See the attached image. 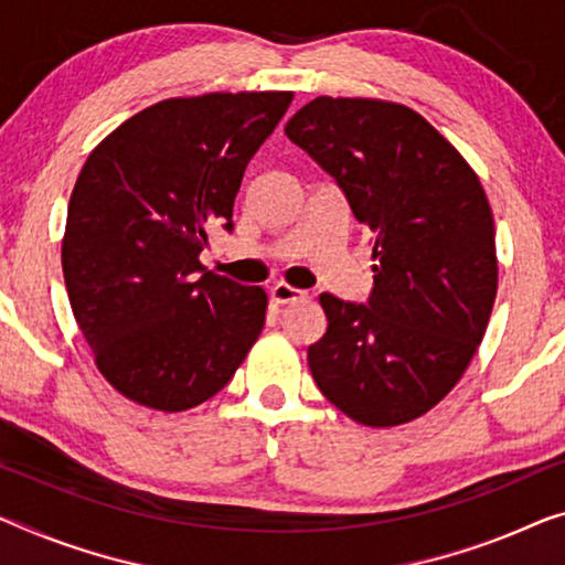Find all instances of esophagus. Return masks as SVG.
<instances>
[{
	"label": "esophagus",
	"instance_id": "1",
	"mask_svg": "<svg viewBox=\"0 0 565 565\" xmlns=\"http://www.w3.org/2000/svg\"><path fill=\"white\" fill-rule=\"evenodd\" d=\"M270 298H273V302H277V306H290V302H298V300L306 298V292L292 288V285L277 282L270 288Z\"/></svg>",
	"mask_w": 565,
	"mask_h": 565
}]
</instances>
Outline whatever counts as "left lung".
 Wrapping results in <instances>:
<instances>
[{
    "label": "left lung",
    "mask_w": 565,
    "mask_h": 565,
    "mask_svg": "<svg viewBox=\"0 0 565 565\" xmlns=\"http://www.w3.org/2000/svg\"><path fill=\"white\" fill-rule=\"evenodd\" d=\"M285 134L373 234L369 306L320 295L328 331L308 349L312 379L363 427L419 419L465 376L498 295L480 177L427 118L392 100L320 95Z\"/></svg>",
    "instance_id": "obj_1"
}]
</instances>
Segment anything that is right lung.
Returning a JSON list of instances; mask_svg holds the SVG:
<instances>
[{
	"label": "right lung",
	"instance_id": "add662e5",
	"mask_svg": "<svg viewBox=\"0 0 565 565\" xmlns=\"http://www.w3.org/2000/svg\"><path fill=\"white\" fill-rule=\"evenodd\" d=\"M290 90L204 93L143 108L90 151L63 234L73 316L108 384L156 412L204 404L263 333V288L199 263L232 230L242 173Z\"/></svg>",
	"mask_w": 565,
	"mask_h": 565
}]
</instances>
